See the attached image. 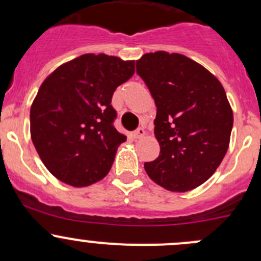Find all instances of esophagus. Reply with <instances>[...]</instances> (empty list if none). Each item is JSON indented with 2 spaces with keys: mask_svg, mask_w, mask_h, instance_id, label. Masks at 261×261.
I'll return each instance as SVG.
<instances>
[{
  "mask_svg": "<svg viewBox=\"0 0 261 261\" xmlns=\"http://www.w3.org/2000/svg\"><path fill=\"white\" fill-rule=\"evenodd\" d=\"M144 135H145V130H144L143 127L136 128V130L133 133V138L134 139H141Z\"/></svg>",
  "mask_w": 261,
  "mask_h": 261,
  "instance_id": "34e87169",
  "label": "esophagus"
}]
</instances>
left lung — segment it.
<instances>
[{"instance_id":"1","label":"left lung","mask_w":261,"mask_h":261,"mask_svg":"<svg viewBox=\"0 0 261 261\" xmlns=\"http://www.w3.org/2000/svg\"><path fill=\"white\" fill-rule=\"evenodd\" d=\"M136 73L156 106L160 154L144 164L147 175L172 192L201 186L221 164L230 144L233 116L222 84L177 53L143 55L136 60Z\"/></svg>"}]
</instances>
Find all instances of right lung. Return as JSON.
Returning <instances> with one entry per match:
<instances>
[{
    "mask_svg": "<svg viewBox=\"0 0 261 261\" xmlns=\"http://www.w3.org/2000/svg\"><path fill=\"white\" fill-rule=\"evenodd\" d=\"M134 72L133 60L84 54L43 82L30 110L31 140L55 178L87 187L106 177L126 141L114 126L112 94Z\"/></svg>",
    "mask_w": 261,
    "mask_h": 261,
    "instance_id": "1",
    "label": "right lung"
}]
</instances>
